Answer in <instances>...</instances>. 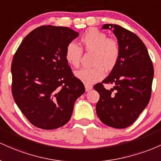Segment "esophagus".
<instances>
[{
    "label": "esophagus",
    "instance_id": "esophagus-1",
    "mask_svg": "<svg viewBox=\"0 0 161 161\" xmlns=\"http://www.w3.org/2000/svg\"><path fill=\"white\" fill-rule=\"evenodd\" d=\"M93 89V86L90 85V84H85V90L86 91H89V90Z\"/></svg>",
    "mask_w": 161,
    "mask_h": 161
}]
</instances>
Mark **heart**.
Wrapping results in <instances>:
<instances>
[{
	"instance_id": "1",
	"label": "heart",
	"mask_w": 161,
	"mask_h": 161,
	"mask_svg": "<svg viewBox=\"0 0 161 161\" xmlns=\"http://www.w3.org/2000/svg\"><path fill=\"white\" fill-rule=\"evenodd\" d=\"M80 42L86 52H93L91 64L93 66L79 70L75 72V76L85 84H91L103 77L104 69L109 71L115 68L119 58L120 48L116 41L96 29L86 30L81 36ZM82 54L80 47L70 42L65 48L64 58L68 64L78 68Z\"/></svg>"
}]
</instances>
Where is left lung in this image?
Wrapping results in <instances>:
<instances>
[{
    "label": "left lung",
    "mask_w": 161,
    "mask_h": 161,
    "mask_svg": "<svg viewBox=\"0 0 161 161\" xmlns=\"http://www.w3.org/2000/svg\"><path fill=\"white\" fill-rule=\"evenodd\" d=\"M118 39L120 55L109 75L94 85L100 94L96 111L101 122L115 129L131 125L148 104L151 95L153 67L142 39L134 32L116 24H105ZM103 83L113 84L106 90Z\"/></svg>",
    "instance_id": "left-lung-1"
}]
</instances>
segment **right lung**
Masks as SVG:
<instances>
[{
  "mask_svg": "<svg viewBox=\"0 0 161 161\" xmlns=\"http://www.w3.org/2000/svg\"><path fill=\"white\" fill-rule=\"evenodd\" d=\"M78 36L68 27L42 26L24 38L14 54L13 97L36 127L52 130L65 125L85 91L64 58L67 45Z\"/></svg>",
  "mask_w": 161,
  "mask_h": 161,
  "instance_id": "1",
  "label": "right lung"
}]
</instances>
